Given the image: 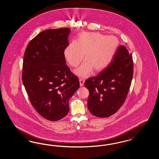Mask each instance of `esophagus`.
Wrapping results in <instances>:
<instances>
[{
	"mask_svg": "<svg viewBox=\"0 0 159 159\" xmlns=\"http://www.w3.org/2000/svg\"><path fill=\"white\" fill-rule=\"evenodd\" d=\"M79 82H80V86H83L84 83V80L82 78H80V79H79Z\"/></svg>",
	"mask_w": 159,
	"mask_h": 159,
	"instance_id": "esophagus-1",
	"label": "esophagus"
}]
</instances>
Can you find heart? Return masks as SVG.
Instances as JSON below:
<instances>
[{
	"label": "heart",
	"mask_w": 159,
	"mask_h": 159,
	"mask_svg": "<svg viewBox=\"0 0 159 159\" xmlns=\"http://www.w3.org/2000/svg\"><path fill=\"white\" fill-rule=\"evenodd\" d=\"M119 44L114 36H105L99 32L81 33L76 42L72 41L65 48L64 55L73 67L80 63L84 57L85 60L74 70L77 76L87 77L93 70L99 71L111 63Z\"/></svg>",
	"instance_id": "1"
}]
</instances>
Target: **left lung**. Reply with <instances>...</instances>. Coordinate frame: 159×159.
<instances>
[{
    "label": "left lung",
    "instance_id": "8db88e82",
    "mask_svg": "<svg viewBox=\"0 0 159 159\" xmlns=\"http://www.w3.org/2000/svg\"><path fill=\"white\" fill-rule=\"evenodd\" d=\"M133 75V58L127 48L121 45L108 66L84 83L89 91L90 112L101 118L116 112L126 99Z\"/></svg>",
    "mask_w": 159,
    "mask_h": 159
}]
</instances>
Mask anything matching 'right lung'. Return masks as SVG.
I'll return each instance as SVG.
<instances>
[{
    "mask_svg": "<svg viewBox=\"0 0 159 159\" xmlns=\"http://www.w3.org/2000/svg\"><path fill=\"white\" fill-rule=\"evenodd\" d=\"M70 33L67 28L43 31L30 41L24 53V85L34 108L49 121L67 115L69 99L80 86L64 55Z\"/></svg>",
    "mask_w": 159,
    "mask_h": 159,
    "instance_id": "add662e5",
    "label": "right lung"
}]
</instances>
